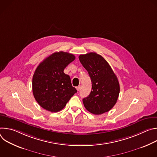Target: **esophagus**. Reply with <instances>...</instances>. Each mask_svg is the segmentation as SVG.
<instances>
[{"label":"esophagus","mask_w":157,"mask_h":157,"mask_svg":"<svg viewBox=\"0 0 157 157\" xmlns=\"http://www.w3.org/2000/svg\"><path fill=\"white\" fill-rule=\"evenodd\" d=\"M76 89H77V91H79L80 89H81V86H78L77 87H76Z\"/></svg>","instance_id":"obj_1"}]
</instances>
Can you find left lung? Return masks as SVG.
<instances>
[{
  "mask_svg": "<svg viewBox=\"0 0 157 157\" xmlns=\"http://www.w3.org/2000/svg\"><path fill=\"white\" fill-rule=\"evenodd\" d=\"M92 82V90L82 99L85 108L95 115L107 113L116 104L120 93L118 79L107 61L91 52L79 56Z\"/></svg>",
  "mask_w": 157,
  "mask_h": 157,
  "instance_id": "left-lung-1",
  "label": "left lung"
}]
</instances>
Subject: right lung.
<instances>
[{
    "mask_svg": "<svg viewBox=\"0 0 157 157\" xmlns=\"http://www.w3.org/2000/svg\"><path fill=\"white\" fill-rule=\"evenodd\" d=\"M75 59L73 54L55 52L38 66L33 76L32 91L35 100L44 109L56 113L77 93L70 76L64 73L66 67Z\"/></svg>",
    "mask_w": 157,
    "mask_h": 157,
    "instance_id": "add662e5",
    "label": "right lung"
}]
</instances>
